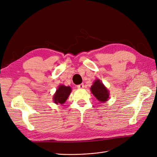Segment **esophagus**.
Here are the masks:
<instances>
[{
	"label": "esophagus",
	"instance_id": "esophagus-1",
	"mask_svg": "<svg viewBox=\"0 0 157 157\" xmlns=\"http://www.w3.org/2000/svg\"><path fill=\"white\" fill-rule=\"evenodd\" d=\"M78 88H79V89H82V88H83V87H84V85L83 84V83H81V84H79V85H78Z\"/></svg>",
	"mask_w": 157,
	"mask_h": 157
}]
</instances>
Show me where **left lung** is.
I'll return each instance as SVG.
<instances>
[{
  "label": "left lung",
  "mask_w": 157,
  "mask_h": 157,
  "mask_svg": "<svg viewBox=\"0 0 157 157\" xmlns=\"http://www.w3.org/2000/svg\"><path fill=\"white\" fill-rule=\"evenodd\" d=\"M90 90L93 95L101 103L107 101L110 96V92L108 88L99 79H96L94 82L92 86L90 87Z\"/></svg>",
  "instance_id": "left-lung-1"
}]
</instances>
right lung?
<instances>
[{
	"mask_svg": "<svg viewBox=\"0 0 157 157\" xmlns=\"http://www.w3.org/2000/svg\"><path fill=\"white\" fill-rule=\"evenodd\" d=\"M72 89L70 86H65L64 85H60L58 86L56 93L53 96V101L55 104L63 105L68 97L70 96Z\"/></svg>",
	"mask_w": 157,
	"mask_h": 157,
	"instance_id": "obj_1",
	"label": "right lung"
}]
</instances>
